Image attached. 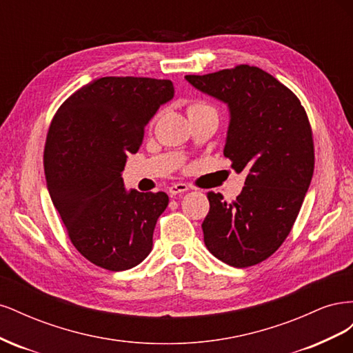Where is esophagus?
<instances>
[{
	"instance_id": "1",
	"label": "esophagus",
	"mask_w": 353,
	"mask_h": 353,
	"mask_svg": "<svg viewBox=\"0 0 353 353\" xmlns=\"http://www.w3.org/2000/svg\"><path fill=\"white\" fill-rule=\"evenodd\" d=\"M187 190H188V185H187V184H184V183H176V184H172V185H170V187L168 188V193H169L170 197H174V196H176V194L184 193V191H187Z\"/></svg>"
}]
</instances>
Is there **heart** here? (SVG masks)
I'll list each match as a JSON object with an SVG mask.
<instances>
[{
    "label": "heart",
    "instance_id": "1",
    "mask_svg": "<svg viewBox=\"0 0 353 353\" xmlns=\"http://www.w3.org/2000/svg\"><path fill=\"white\" fill-rule=\"evenodd\" d=\"M209 109H212L210 105H208V104H205V103H200V101H194V103H191V104L188 105L187 112H188V113H193V112H200V110H209Z\"/></svg>",
    "mask_w": 353,
    "mask_h": 353
}]
</instances>
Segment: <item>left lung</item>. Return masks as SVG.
<instances>
[{
    "label": "left lung",
    "mask_w": 353,
    "mask_h": 353,
    "mask_svg": "<svg viewBox=\"0 0 353 353\" xmlns=\"http://www.w3.org/2000/svg\"><path fill=\"white\" fill-rule=\"evenodd\" d=\"M185 79L230 108L223 156L248 176L231 203L209 191L201 228L213 256L248 268L279 250L293 228L314 175L312 128L296 94L256 66Z\"/></svg>",
    "instance_id": "left-lung-1"
}]
</instances>
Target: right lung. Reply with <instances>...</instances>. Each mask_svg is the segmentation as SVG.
<instances>
[{"mask_svg": "<svg viewBox=\"0 0 353 353\" xmlns=\"http://www.w3.org/2000/svg\"><path fill=\"white\" fill-rule=\"evenodd\" d=\"M174 94L169 79L104 77L74 91L50 123L44 172L52 205L74 249L100 268L130 270L152 252L169 197L126 191L121 172Z\"/></svg>", "mask_w": 353, "mask_h": 353, "instance_id": "1", "label": "right lung"}]
</instances>
